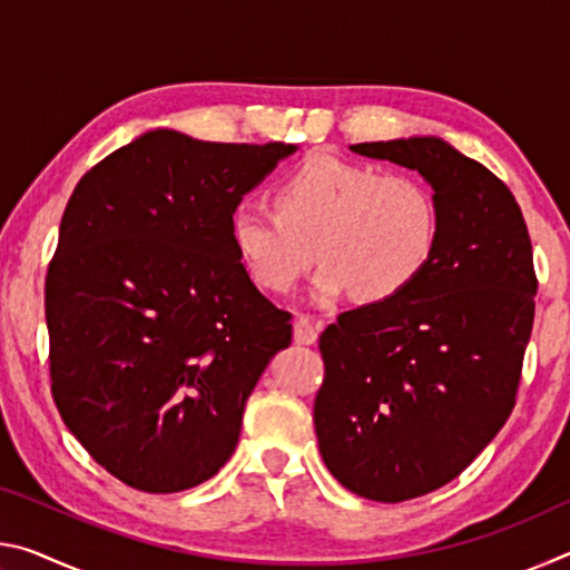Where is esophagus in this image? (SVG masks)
Returning <instances> with one entry per match:
<instances>
[{
	"mask_svg": "<svg viewBox=\"0 0 570 570\" xmlns=\"http://www.w3.org/2000/svg\"><path fill=\"white\" fill-rule=\"evenodd\" d=\"M320 332H322L320 322L308 320V316H304V314L296 316V322H294V342L296 344H304V346L314 344L316 340H320Z\"/></svg>",
	"mask_w": 570,
	"mask_h": 570,
	"instance_id": "obj_1",
	"label": "esophagus"
}]
</instances>
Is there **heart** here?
Here are the masks:
<instances>
[{"label": "heart", "mask_w": 570, "mask_h": 570, "mask_svg": "<svg viewBox=\"0 0 570 570\" xmlns=\"http://www.w3.org/2000/svg\"><path fill=\"white\" fill-rule=\"evenodd\" d=\"M274 208L240 204L230 214L240 264L268 292L294 288L320 258V302L350 292L364 304L392 302L438 254V198L410 173L314 153L276 183Z\"/></svg>", "instance_id": "b5f03b06"}]
</instances>
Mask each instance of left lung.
I'll use <instances>...</instances> for the list:
<instances>
[{
  "label": "left lung",
  "mask_w": 570,
  "mask_h": 570,
  "mask_svg": "<svg viewBox=\"0 0 570 570\" xmlns=\"http://www.w3.org/2000/svg\"><path fill=\"white\" fill-rule=\"evenodd\" d=\"M417 170L440 244L392 302L340 314L320 336L314 430L352 493L402 503L455 480L510 417L533 330L535 274L513 193L438 135L350 146Z\"/></svg>",
  "instance_id": "obj_1"
}]
</instances>
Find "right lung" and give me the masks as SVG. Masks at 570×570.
<instances>
[{
	"instance_id": "right-lung-1",
	"label": "right lung",
	"mask_w": 570,
	"mask_h": 570,
	"mask_svg": "<svg viewBox=\"0 0 570 570\" xmlns=\"http://www.w3.org/2000/svg\"><path fill=\"white\" fill-rule=\"evenodd\" d=\"M296 150L158 128L72 190L45 286L52 397L125 485L178 493L214 478L292 344V314L250 282L230 214Z\"/></svg>"
}]
</instances>
